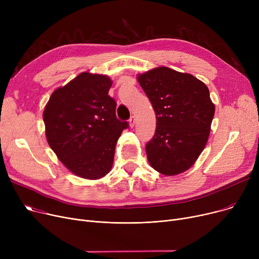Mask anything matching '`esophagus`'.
<instances>
[{"instance_id": "34e87169", "label": "esophagus", "mask_w": 259, "mask_h": 259, "mask_svg": "<svg viewBox=\"0 0 259 259\" xmlns=\"http://www.w3.org/2000/svg\"><path fill=\"white\" fill-rule=\"evenodd\" d=\"M135 122H137V117H135L134 115H132V116L130 117V119H129V125H130V127H134Z\"/></svg>"}]
</instances>
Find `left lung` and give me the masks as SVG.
<instances>
[{
	"label": "left lung",
	"instance_id": "8db88e82",
	"mask_svg": "<svg viewBox=\"0 0 259 259\" xmlns=\"http://www.w3.org/2000/svg\"><path fill=\"white\" fill-rule=\"evenodd\" d=\"M156 114L154 137L146 145L149 164L161 174H180L205 148L215 112L208 87L189 73L157 67L138 75Z\"/></svg>",
	"mask_w": 259,
	"mask_h": 259
}]
</instances>
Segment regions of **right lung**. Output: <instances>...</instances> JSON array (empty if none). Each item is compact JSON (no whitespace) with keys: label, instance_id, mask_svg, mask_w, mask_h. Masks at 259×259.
<instances>
[{"label":"right lung","instance_id":"add662e5","mask_svg":"<svg viewBox=\"0 0 259 259\" xmlns=\"http://www.w3.org/2000/svg\"><path fill=\"white\" fill-rule=\"evenodd\" d=\"M111 85L107 75L83 72L54 90L45 107L47 142L79 178L98 180L111 170L117 140L128 128L116 117Z\"/></svg>","mask_w":259,"mask_h":259}]
</instances>
